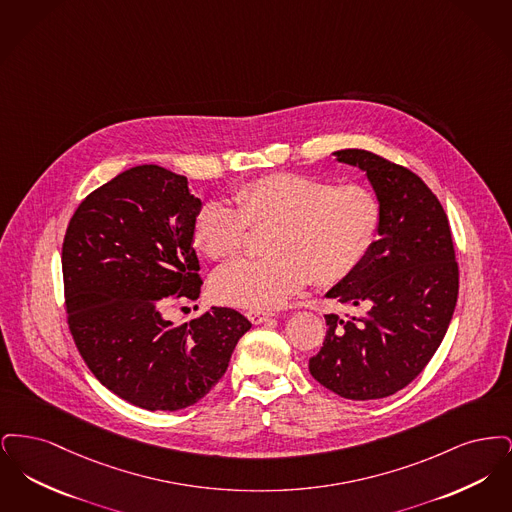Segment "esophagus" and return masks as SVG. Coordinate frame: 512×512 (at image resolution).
<instances>
[{"label":"esophagus","instance_id":"1","mask_svg":"<svg viewBox=\"0 0 512 512\" xmlns=\"http://www.w3.org/2000/svg\"><path fill=\"white\" fill-rule=\"evenodd\" d=\"M245 317L249 318L251 324H263L268 318L272 317V313H263V311H249Z\"/></svg>","mask_w":512,"mask_h":512}]
</instances>
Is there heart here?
Masks as SVG:
<instances>
[{"instance_id": "obj_1", "label": "heart", "mask_w": 512, "mask_h": 512, "mask_svg": "<svg viewBox=\"0 0 512 512\" xmlns=\"http://www.w3.org/2000/svg\"><path fill=\"white\" fill-rule=\"evenodd\" d=\"M380 222L382 205L366 186L278 172L240 186L234 205L207 199L194 238L207 257L228 259L242 251L249 224L272 226L270 257L232 261L211 280L220 303L265 311L282 307L311 278L336 284L349 276L376 244Z\"/></svg>"}]
</instances>
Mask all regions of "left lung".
Here are the masks:
<instances>
[{"mask_svg": "<svg viewBox=\"0 0 512 512\" xmlns=\"http://www.w3.org/2000/svg\"><path fill=\"white\" fill-rule=\"evenodd\" d=\"M332 155L365 172L382 222L365 261L326 292L363 315H326L309 372L345 399H382L411 384L438 351L457 305L459 267L447 215L414 172L365 149Z\"/></svg>", "mask_w": 512, "mask_h": 512, "instance_id": "left-lung-1", "label": "left lung"}]
</instances>
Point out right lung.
Masks as SVG:
<instances>
[{
  "instance_id": "obj_1",
  "label": "right lung",
  "mask_w": 512,
  "mask_h": 512,
  "mask_svg": "<svg viewBox=\"0 0 512 512\" xmlns=\"http://www.w3.org/2000/svg\"><path fill=\"white\" fill-rule=\"evenodd\" d=\"M201 199L186 176L140 165L88 195L63 242L74 343L99 382L147 411H180L224 376L251 322L213 307L174 322V301L201 293L194 249Z\"/></svg>"
}]
</instances>
